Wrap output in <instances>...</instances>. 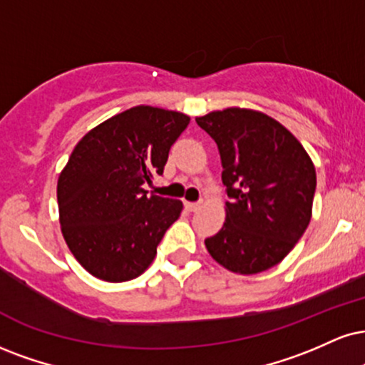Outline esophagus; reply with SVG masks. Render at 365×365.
Returning <instances> with one entry per match:
<instances>
[{
  "label": "esophagus",
  "mask_w": 365,
  "mask_h": 365,
  "mask_svg": "<svg viewBox=\"0 0 365 365\" xmlns=\"http://www.w3.org/2000/svg\"><path fill=\"white\" fill-rule=\"evenodd\" d=\"M184 206H186V208L190 210V211H197V210L201 208V201H200V203H190V201H186V203H184Z\"/></svg>",
  "instance_id": "1"
}]
</instances>
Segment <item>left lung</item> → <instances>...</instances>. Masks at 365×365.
I'll return each mask as SVG.
<instances>
[{
	"mask_svg": "<svg viewBox=\"0 0 365 365\" xmlns=\"http://www.w3.org/2000/svg\"><path fill=\"white\" fill-rule=\"evenodd\" d=\"M217 142L227 218L206 238L210 255L228 271L250 276L281 262L312 220L317 173L308 152L286 127L247 108L197 116Z\"/></svg>",
	"mask_w": 365,
	"mask_h": 365,
	"instance_id": "1",
	"label": "left lung"
}]
</instances>
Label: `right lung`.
Segmentation results:
<instances>
[{"mask_svg": "<svg viewBox=\"0 0 365 365\" xmlns=\"http://www.w3.org/2000/svg\"><path fill=\"white\" fill-rule=\"evenodd\" d=\"M190 116L133 106L94 127L74 147L57 181L61 230L76 260L94 277L130 281L152 264L182 203L147 196L164 173L170 145Z\"/></svg>", "mask_w": 365, "mask_h": 365, "instance_id": "obj_1", "label": "right lung"}]
</instances>
